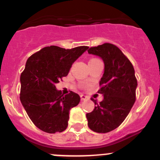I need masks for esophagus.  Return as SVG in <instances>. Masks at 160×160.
Masks as SVG:
<instances>
[{
	"instance_id": "34e87169",
	"label": "esophagus",
	"mask_w": 160,
	"mask_h": 160,
	"mask_svg": "<svg viewBox=\"0 0 160 160\" xmlns=\"http://www.w3.org/2000/svg\"><path fill=\"white\" fill-rule=\"evenodd\" d=\"M80 97H81L82 100H87V99H88V97H86V96L83 95V94H81V95H80Z\"/></svg>"
}]
</instances>
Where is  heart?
I'll use <instances>...</instances> for the list:
<instances>
[{
    "mask_svg": "<svg viewBox=\"0 0 160 160\" xmlns=\"http://www.w3.org/2000/svg\"><path fill=\"white\" fill-rule=\"evenodd\" d=\"M92 60H93V59H92Z\"/></svg>",
    "mask_w": 160,
    "mask_h": 160,
    "instance_id": "heart-1",
    "label": "heart"
}]
</instances>
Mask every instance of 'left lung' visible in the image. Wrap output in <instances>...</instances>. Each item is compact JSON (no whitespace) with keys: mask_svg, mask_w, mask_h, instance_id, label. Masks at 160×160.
<instances>
[{"mask_svg":"<svg viewBox=\"0 0 160 160\" xmlns=\"http://www.w3.org/2000/svg\"><path fill=\"white\" fill-rule=\"evenodd\" d=\"M88 52L100 56L104 63L98 91L104 99L97 104L91 98L96 106L92 112L86 114L88 126L97 133H108L119 127L136 100L135 71L128 58L115 45L104 43L91 47Z\"/></svg>","mask_w":160,"mask_h":160,"instance_id":"obj_1","label":"left lung"}]
</instances>
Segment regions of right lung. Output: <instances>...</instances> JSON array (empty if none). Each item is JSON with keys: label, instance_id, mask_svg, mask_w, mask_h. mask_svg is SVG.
<instances>
[{"label": "right lung", "instance_id": "1", "mask_svg": "<svg viewBox=\"0 0 160 160\" xmlns=\"http://www.w3.org/2000/svg\"><path fill=\"white\" fill-rule=\"evenodd\" d=\"M88 48L51 45L27 60L20 75V101L29 118L42 131L60 133L68 127L70 110L79 104L80 97L72 91L63 95L55 85L68 75L74 62Z\"/></svg>", "mask_w": 160, "mask_h": 160}]
</instances>
